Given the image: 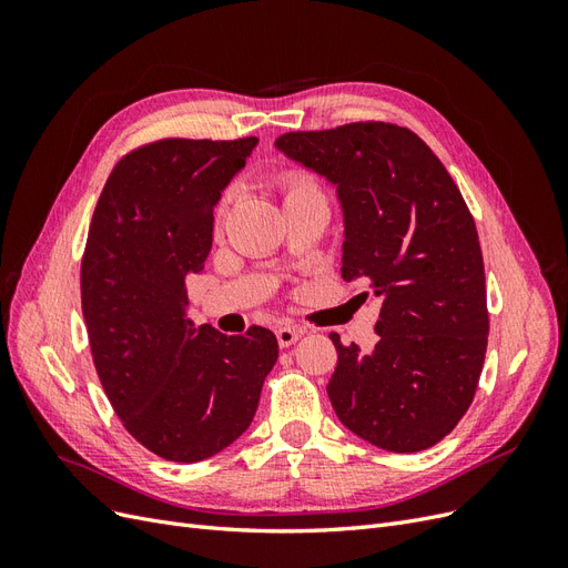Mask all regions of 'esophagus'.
Returning a JSON list of instances; mask_svg holds the SVG:
<instances>
[{"instance_id":"obj_1","label":"esophagus","mask_w":568,"mask_h":568,"mask_svg":"<svg viewBox=\"0 0 568 568\" xmlns=\"http://www.w3.org/2000/svg\"><path fill=\"white\" fill-rule=\"evenodd\" d=\"M277 343L282 348H288V346H294V343L303 336V329H296V326H280L277 332Z\"/></svg>"}]
</instances>
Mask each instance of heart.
Listing matches in <instances>:
<instances>
[{
    "label": "heart",
    "mask_w": 568,
    "mask_h": 568,
    "mask_svg": "<svg viewBox=\"0 0 568 568\" xmlns=\"http://www.w3.org/2000/svg\"><path fill=\"white\" fill-rule=\"evenodd\" d=\"M307 192H317V189H315L311 182H305V180H301V178H291V180L286 182V196L307 194Z\"/></svg>",
    "instance_id": "1"
}]
</instances>
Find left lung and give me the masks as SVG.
<instances>
[{
  "instance_id": "left-lung-1",
  "label": "left lung",
  "mask_w": 568,
  "mask_h": 568,
  "mask_svg": "<svg viewBox=\"0 0 568 568\" xmlns=\"http://www.w3.org/2000/svg\"><path fill=\"white\" fill-rule=\"evenodd\" d=\"M274 146L336 186L341 277L369 280L382 298L372 353L329 336L336 417L388 453L432 448L469 409L488 346L484 255L467 203L407 128L286 132Z\"/></svg>"
}]
</instances>
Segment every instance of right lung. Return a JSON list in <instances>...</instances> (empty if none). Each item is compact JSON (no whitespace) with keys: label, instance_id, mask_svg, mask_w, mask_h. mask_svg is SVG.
<instances>
[{"label":"right lung","instance_id":"1","mask_svg":"<svg viewBox=\"0 0 568 568\" xmlns=\"http://www.w3.org/2000/svg\"><path fill=\"white\" fill-rule=\"evenodd\" d=\"M255 136L161 140L120 159L99 196L80 291L99 382L146 450L201 462L253 422L277 338L225 336L186 317V274L213 246V209Z\"/></svg>","mask_w":568,"mask_h":568}]
</instances>
